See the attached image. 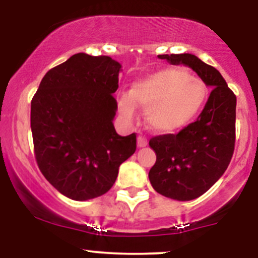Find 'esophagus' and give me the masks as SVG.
Masks as SVG:
<instances>
[{"mask_svg":"<svg viewBox=\"0 0 258 258\" xmlns=\"http://www.w3.org/2000/svg\"><path fill=\"white\" fill-rule=\"evenodd\" d=\"M137 146H138V148L147 147L148 146V141L144 137H142V136H139V137L137 138Z\"/></svg>","mask_w":258,"mask_h":258,"instance_id":"34e87169","label":"esophagus"}]
</instances>
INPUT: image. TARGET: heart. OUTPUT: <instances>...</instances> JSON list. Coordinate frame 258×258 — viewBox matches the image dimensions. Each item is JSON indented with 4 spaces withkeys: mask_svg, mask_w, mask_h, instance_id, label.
<instances>
[{
    "mask_svg": "<svg viewBox=\"0 0 258 258\" xmlns=\"http://www.w3.org/2000/svg\"><path fill=\"white\" fill-rule=\"evenodd\" d=\"M207 99V88L200 79L184 70L166 69L138 80L131 97L119 100L126 119L135 116L136 104L146 109L147 123L158 133H173L184 128L199 115Z\"/></svg>",
    "mask_w": 258,
    "mask_h": 258,
    "instance_id": "heart-1",
    "label": "heart"
}]
</instances>
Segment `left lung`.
Returning <instances> with one entry per match:
<instances>
[{
    "label": "left lung",
    "instance_id": "obj_1",
    "mask_svg": "<svg viewBox=\"0 0 258 258\" xmlns=\"http://www.w3.org/2000/svg\"><path fill=\"white\" fill-rule=\"evenodd\" d=\"M172 65L191 68L212 88L197 121L177 135L149 141L156 161L149 171L153 188L170 199L188 201L206 193L227 170L235 146L236 97L217 69L197 55L162 54Z\"/></svg>",
    "mask_w": 258,
    "mask_h": 258
}]
</instances>
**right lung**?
I'll return each instance as SVG.
<instances>
[{
  "label": "right lung",
  "mask_w": 258,
  "mask_h": 258,
  "mask_svg": "<svg viewBox=\"0 0 258 258\" xmlns=\"http://www.w3.org/2000/svg\"><path fill=\"white\" fill-rule=\"evenodd\" d=\"M120 70L110 57L78 53L43 76L31 100L38 168L69 199L105 194L136 152V133L121 137L112 123Z\"/></svg>",
  "instance_id": "obj_1"
}]
</instances>
